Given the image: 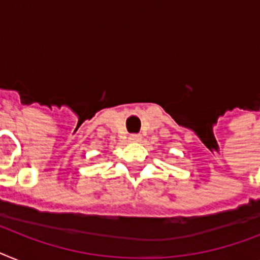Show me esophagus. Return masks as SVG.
<instances>
[{
  "instance_id": "34e87169",
  "label": "esophagus",
  "mask_w": 260,
  "mask_h": 260,
  "mask_svg": "<svg viewBox=\"0 0 260 260\" xmlns=\"http://www.w3.org/2000/svg\"><path fill=\"white\" fill-rule=\"evenodd\" d=\"M129 140L132 143H139L142 140V136H140V135H131Z\"/></svg>"
}]
</instances>
